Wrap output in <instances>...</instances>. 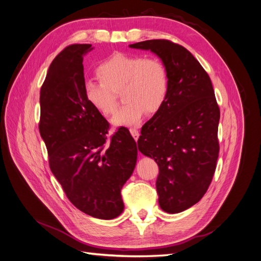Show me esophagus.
I'll return each mask as SVG.
<instances>
[{"label": "esophagus", "mask_w": 261, "mask_h": 261, "mask_svg": "<svg viewBox=\"0 0 261 261\" xmlns=\"http://www.w3.org/2000/svg\"><path fill=\"white\" fill-rule=\"evenodd\" d=\"M130 133H131V136L133 137V139H135V140L137 141L138 139H139V131H138V129L137 128H130Z\"/></svg>", "instance_id": "34e87169"}]
</instances>
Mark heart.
Segmentation results:
<instances>
[{
    "mask_svg": "<svg viewBox=\"0 0 261 261\" xmlns=\"http://www.w3.org/2000/svg\"><path fill=\"white\" fill-rule=\"evenodd\" d=\"M101 82L84 83V96L96 111L109 116L117 108L113 91L122 88L125 102L114 113L113 125H135L145 111L156 112L165 105L170 89L167 66L159 59L144 58L139 54L116 53L96 69Z\"/></svg>",
    "mask_w": 261,
    "mask_h": 261,
    "instance_id": "obj_1",
    "label": "heart"
}]
</instances>
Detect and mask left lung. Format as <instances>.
<instances>
[{
    "mask_svg": "<svg viewBox=\"0 0 261 261\" xmlns=\"http://www.w3.org/2000/svg\"><path fill=\"white\" fill-rule=\"evenodd\" d=\"M129 46L154 53L169 72L168 98L142 126L138 148L159 167L160 208L178 214L203 197L216 170L220 111L213 83L198 60L179 44L148 40Z\"/></svg>",
    "mask_w": 261,
    "mask_h": 261,
    "instance_id": "8db88e82",
    "label": "left lung"
}]
</instances>
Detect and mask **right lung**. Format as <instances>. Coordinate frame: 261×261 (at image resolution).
Here are the masks:
<instances>
[{
  "mask_svg": "<svg viewBox=\"0 0 261 261\" xmlns=\"http://www.w3.org/2000/svg\"><path fill=\"white\" fill-rule=\"evenodd\" d=\"M91 44L65 47L40 91L39 130L48 163L72 204L98 219L122 214L121 189L135 170L137 143L126 128L107 141L108 121L84 96L83 57Z\"/></svg>",
  "mask_w": 261,
  "mask_h": 261,
  "instance_id": "right-lung-1",
  "label": "right lung"
}]
</instances>
